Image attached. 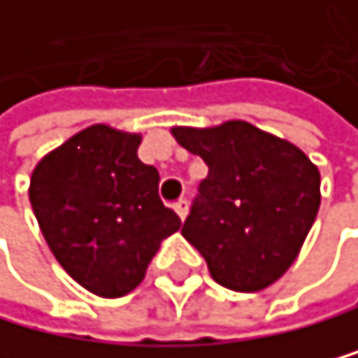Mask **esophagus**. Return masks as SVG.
<instances>
[{
  "label": "esophagus",
  "instance_id": "obj_1",
  "mask_svg": "<svg viewBox=\"0 0 358 358\" xmlns=\"http://www.w3.org/2000/svg\"><path fill=\"white\" fill-rule=\"evenodd\" d=\"M173 210L178 212V216H180V219H185L187 210H189V203H187V198H180V201H176L173 203Z\"/></svg>",
  "mask_w": 358,
  "mask_h": 358
}]
</instances>
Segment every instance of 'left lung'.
<instances>
[{
  "mask_svg": "<svg viewBox=\"0 0 358 358\" xmlns=\"http://www.w3.org/2000/svg\"><path fill=\"white\" fill-rule=\"evenodd\" d=\"M171 133L210 169L182 236L221 287L241 293L271 287L296 262L316 221L318 166L298 146L248 122Z\"/></svg>",
  "mask_w": 358,
  "mask_h": 358,
  "instance_id": "left-lung-1",
  "label": "left lung"
}]
</instances>
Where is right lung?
Wrapping results in <instances>:
<instances>
[{
	"label": "right lung",
	"instance_id": "add662e5",
	"mask_svg": "<svg viewBox=\"0 0 358 358\" xmlns=\"http://www.w3.org/2000/svg\"><path fill=\"white\" fill-rule=\"evenodd\" d=\"M142 137L106 124L69 137L38 162L29 198L58 264L101 298L144 280L180 219L157 196L160 173L137 157Z\"/></svg>",
	"mask_w": 358,
	"mask_h": 358
}]
</instances>
